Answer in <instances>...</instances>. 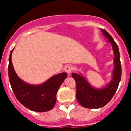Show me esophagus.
Masks as SVG:
<instances>
[{
    "label": "esophagus",
    "mask_w": 131,
    "mask_h": 131,
    "mask_svg": "<svg viewBox=\"0 0 131 131\" xmlns=\"http://www.w3.org/2000/svg\"><path fill=\"white\" fill-rule=\"evenodd\" d=\"M73 70V67L72 66H68L65 68V71H66V72L68 73V74H71Z\"/></svg>",
    "instance_id": "esophagus-1"
}]
</instances>
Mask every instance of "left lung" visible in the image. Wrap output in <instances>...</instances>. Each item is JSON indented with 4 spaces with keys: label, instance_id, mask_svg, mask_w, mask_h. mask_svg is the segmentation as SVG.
<instances>
[{
    "label": "left lung",
    "instance_id": "1",
    "mask_svg": "<svg viewBox=\"0 0 131 131\" xmlns=\"http://www.w3.org/2000/svg\"><path fill=\"white\" fill-rule=\"evenodd\" d=\"M100 30L105 37L108 39L107 42L112 45L114 54V68L110 82L100 88L92 86L81 73H72L77 86L76 98L80 104L85 108L98 109L106 106L116 92L121 80V66L117 45L106 30L102 29Z\"/></svg>",
    "mask_w": 131,
    "mask_h": 131
}]
</instances>
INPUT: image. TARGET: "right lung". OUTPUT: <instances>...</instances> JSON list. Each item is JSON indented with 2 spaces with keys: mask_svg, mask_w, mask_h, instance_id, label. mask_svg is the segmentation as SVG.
<instances>
[{
  "mask_svg": "<svg viewBox=\"0 0 131 131\" xmlns=\"http://www.w3.org/2000/svg\"><path fill=\"white\" fill-rule=\"evenodd\" d=\"M14 49L9 56L8 77L16 98L23 106L32 111L42 112L52 110L56 104V93L68 74L58 73L40 84L27 83L18 77L12 66V54Z\"/></svg>",
  "mask_w": 131,
  "mask_h": 131,
  "instance_id": "obj_1",
  "label": "right lung"
}]
</instances>
